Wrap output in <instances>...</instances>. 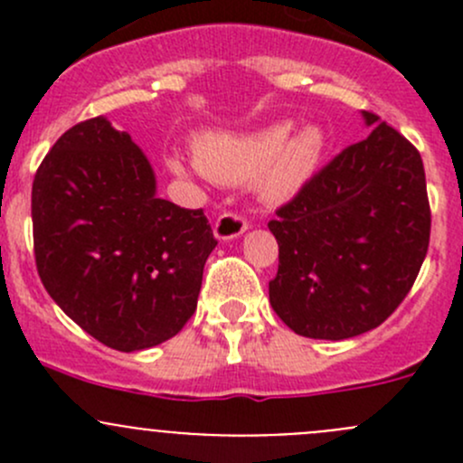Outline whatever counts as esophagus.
Returning <instances> with one entry per match:
<instances>
[{"label":"esophagus","mask_w":463,"mask_h":463,"mask_svg":"<svg viewBox=\"0 0 463 463\" xmlns=\"http://www.w3.org/2000/svg\"><path fill=\"white\" fill-rule=\"evenodd\" d=\"M249 226H250V222L246 214L223 213V214H219L217 222H214V237L222 241L235 240V237H240L241 232L249 231Z\"/></svg>","instance_id":"34e87169"}]
</instances>
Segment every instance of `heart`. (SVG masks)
<instances>
[{
    "mask_svg": "<svg viewBox=\"0 0 463 463\" xmlns=\"http://www.w3.org/2000/svg\"><path fill=\"white\" fill-rule=\"evenodd\" d=\"M291 125L278 123L250 137L208 134L197 143V158L185 163L170 158L175 172H197L223 184H246L264 175V188L270 197H288L302 188L316 172L326 147V137L316 125L298 129L291 137Z\"/></svg>",
    "mask_w": 463,
    "mask_h": 463,
    "instance_id": "b5f03b06",
    "label": "heart"
}]
</instances>
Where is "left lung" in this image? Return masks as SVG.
Returning <instances> with one entry per match:
<instances>
[{
	"label": "left lung",
	"instance_id": "8db88e82",
	"mask_svg": "<svg viewBox=\"0 0 463 463\" xmlns=\"http://www.w3.org/2000/svg\"><path fill=\"white\" fill-rule=\"evenodd\" d=\"M363 116L370 137L331 158L269 222L279 246L270 307L307 338L376 329L405 300L430 244L421 154L376 114Z\"/></svg>",
	"mask_w": 463,
	"mask_h": 463
}]
</instances>
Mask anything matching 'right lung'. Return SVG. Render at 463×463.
Returning <instances> with one entry per match:
<instances>
[{"label": "right lung", "instance_id": "obj_1", "mask_svg": "<svg viewBox=\"0 0 463 463\" xmlns=\"http://www.w3.org/2000/svg\"><path fill=\"white\" fill-rule=\"evenodd\" d=\"M42 284L89 335L118 352L179 334L217 246L203 210L156 197L145 154L102 116L55 141L33 179Z\"/></svg>", "mask_w": 463, "mask_h": 463}]
</instances>
